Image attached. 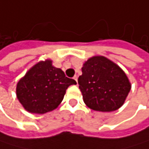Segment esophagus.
I'll return each mask as SVG.
<instances>
[{
	"label": "esophagus",
	"mask_w": 149,
	"mask_h": 149,
	"mask_svg": "<svg viewBox=\"0 0 149 149\" xmlns=\"http://www.w3.org/2000/svg\"><path fill=\"white\" fill-rule=\"evenodd\" d=\"M73 79L78 82V76H77V75H76V76H74V78H73Z\"/></svg>",
	"instance_id": "34e87169"
}]
</instances>
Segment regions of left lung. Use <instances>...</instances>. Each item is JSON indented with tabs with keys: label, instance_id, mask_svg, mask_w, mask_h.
<instances>
[{
	"label": "left lung",
	"instance_id": "left-lung-1",
	"mask_svg": "<svg viewBox=\"0 0 149 149\" xmlns=\"http://www.w3.org/2000/svg\"><path fill=\"white\" fill-rule=\"evenodd\" d=\"M78 82L84 102L96 111L109 112L119 109L131 90L125 73L104 56L88 59Z\"/></svg>",
	"mask_w": 149,
	"mask_h": 149
}]
</instances>
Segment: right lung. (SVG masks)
<instances>
[{"label":"right lung","instance_id":"1","mask_svg":"<svg viewBox=\"0 0 149 149\" xmlns=\"http://www.w3.org/2000/svg\"><path fill=\"white\" fill-rule=\"evenodd\" d=\"M77 82L52 65L50 60L35 64L19 80L17 96L24 108L36 114L54 110L62 102L67 88Z\"/></svg>","mask_w":149,"mask_h":149}]
</instances>
